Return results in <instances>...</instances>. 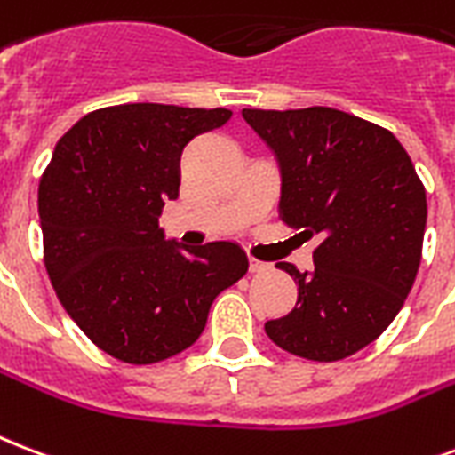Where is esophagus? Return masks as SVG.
I'll use <instances>...</instances> for the list:
<instances>
[{
    "label": "esophagus",
    "instance_id": "1",
    "mask_svg": "<svg viewBox=\"0 0 455 455\" xmlns=\"http://www.w3.org/2000/svg\"><path fill=\"white\" fill-rule=\"evenodd\" d=\"M248 269H251V274H259V272H267V269H269V265L258 258H251L248 259Z\"/></svg>",
    "mask_w": 455,
    "mask_h": 455
}]
</instances>
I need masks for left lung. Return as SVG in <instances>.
Segmentation results:
<instances>
[{"label": "left lung", "instance_id": "left-lung-1", "mask_svg": "<svg viewBox=\"0 0 455 455\" xmlns=\"http://www.w3.org/2000/svg\"><path fill=\"white\" fill-rule=\"evenodd\" d=\"M282 169L279 220L320 235L315 269L279 262L296 307L265 324L298 358L334 363L389 327L422 258L427 197L396 135L331 107L243 109Z\"/></svg>", "mask_w": 455, "mask_h": 455}]
</instances>
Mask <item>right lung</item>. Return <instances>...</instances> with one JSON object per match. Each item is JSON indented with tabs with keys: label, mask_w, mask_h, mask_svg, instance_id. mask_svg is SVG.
Segmentation results:
<instances>
[{
	"label": "right lung",
	"mask_w": 455,
	"mask_h": 455,
	"mask_svg": "<svg viewBox=\"0 0 455 455\" xmlns=\"http://www.w3.org/2000/svg\"><path fill=\"white\" fill-rule=\"evenodd\" d=\"M231 112L116 104L85 114L54 148L37 190L44 267L97 348L152 365L200 339L212 300L248 272L241 245L183 248L159 214L179 197L181 152Z\"/></svg>",
	"instance_id": "add662e5"
}]
</instances>
